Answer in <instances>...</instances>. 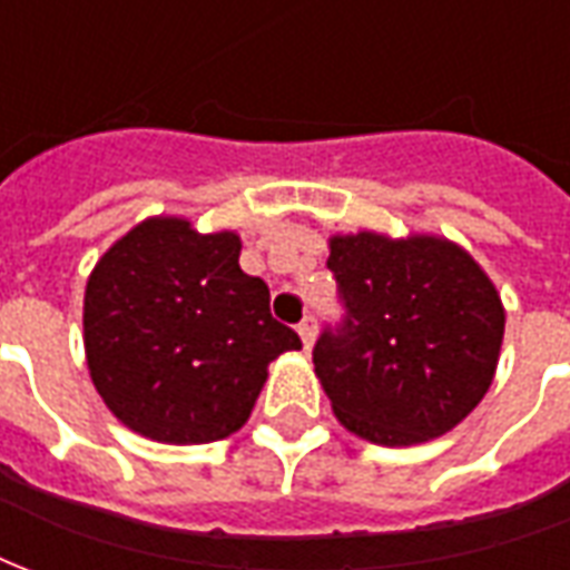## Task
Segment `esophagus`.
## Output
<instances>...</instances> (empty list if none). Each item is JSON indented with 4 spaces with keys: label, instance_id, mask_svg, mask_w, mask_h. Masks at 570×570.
Returning <instances> with one entry per match:
<instances>
[{
    "label": "esophagus",
    "instance_id": "34e87169",
    "mask_svg": "<svg viewBox=\"0 0 570 570\" xmlns=\"http://www.w3.org/2000/svg\"><path fill=\"white\" fill-rule=\"evenodd\" d=\"M297 334H301L303 346H306V348L313 346V340H315V318H313V315H306L301 325H297Z\"/></svg>",
    "mask_w": 570,
    "mask_h": 570
}]
</instances>
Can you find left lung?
I'll list each match as a JSON object with an SVG mask.
<instances>
[{"label":"left lung","instance_id":"left-lung-1","mask_svg":"<svg viewBox=\"0 0 570 570\" xmlns=\"http://www.w3.org/2000/svg\"><path fill=\"white\" fill-rule=\"evenodd\" d=\"M346 322L313 348L340 425L380 446L443 438L495 380L504 303L459 243L376 230L327 239Z\"/></svg>","mask_w":570,"mask_h":570}]
</instances>
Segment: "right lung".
Segmentation results:
<instances>
[{
	"mask_svg": "<svg viewBox=\"0 0 570 570\" xmlns=\"http://www.w3.org/2000/svg\"><path fill=\"white\" fill-rule=\"evenodd\" d=\"M236 230L199 234L151 215L115 239L85 288V355L102 404L157 443L230 438L269 361L301 336L269 315L264 279L239 269Z\"/></svg>",
	"mask_w": 570,
	"mask_h": 570,
	"instance_id": "1",
	"label": "right lung"
}]
</instances>
